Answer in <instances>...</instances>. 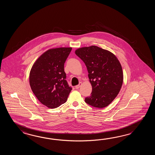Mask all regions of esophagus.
Returning <instances> with one entry per match:
<instances>
[{"instance_id":"esophagus-1","label":"esophagus","mask_w":155,"mask_h":155,"mask_svg":"<svg viewBox=\"0 0 155 155\" xmlns=\"http://www.w3.org/2000/svg\"><path fill=\"white\" fill-rule=\"evenodd\" d=\"M81 85H82V82H80V83H79V85L75 86V89H79V88H80V87L81 86Z\"/></svg>"}]
</instances>
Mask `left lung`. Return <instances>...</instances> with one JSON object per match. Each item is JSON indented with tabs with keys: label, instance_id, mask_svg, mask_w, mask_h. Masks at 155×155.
<instances>
[{
	"label": "left lung",
	"instance_id": "8db88e82",
	"mask_svg": "<svg viewBox=\"0 0 155 155\" xmlns=\"http://www.w3.org/2000/svg\"><path fill=\"white\" fill-rule=\"evenodd\" d=\"M75 53L85 64L92 86L91 96L86 97V103L97 108L107 106L119 94L123 83L119 60L109 50L95 45L80 48Z\"/></svg>",
	"mask_w": 155,
	"mask_h": 155
}]
</instances>
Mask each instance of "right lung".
<instances>
[{"mask_svg": "<svg viewBox=\"0 0 155 155\" xmlns=\"http://www.w3.org/2000/svg\"><path fill=\"white\" fill-rule=\"evenodd\" d=\"M72 48L48 50L34 63L29 74L30 87L44 105L55 109L67 101L72 88L66 81L64 63Z\"/></svg>", "mask_w": 155, "mask_h": 155, "instance_id": "add662e5", "label": "right lung"}]
</instances>
